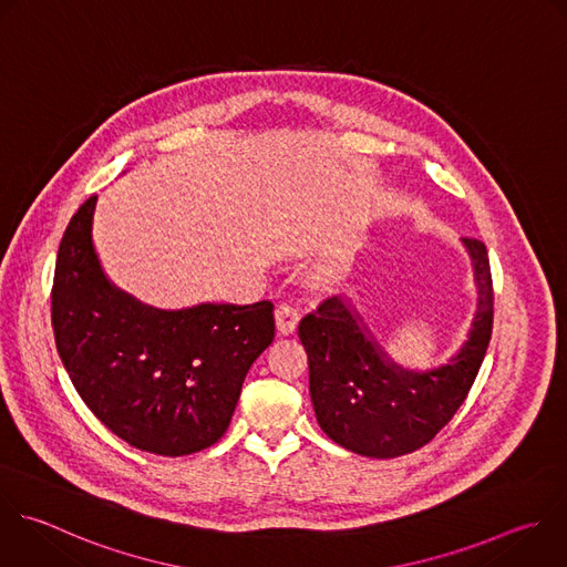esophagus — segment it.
Returning a JSON list of instances; mask_svg holds the SVG:
<instances>
[{"label":"esophagus","mask_w":567,"mask_h":567,"mask_svg":"<svg viewBox=\"0 0 567 567\" xmlns=\"http://www.w3.org/2000/svg\"><path fill=\"white\" fill-rule=\"evenodd\" d=\"M275 321H277V330H279V334H292L295 332V328H297V323H299V312L292 308V306H288V303H281L277 310H275Z\"/></svg>","instance_id":"1"}]
</instances>
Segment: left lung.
Masks as SVG:
<instances>
[{"label":"left lung","mask_w":567,"mask_h":567,"mask_svg":"<svg viewBox=\"0 0 567 567\" xmlns=\"http://www.w3.org/2000/svg\"><path fill=\"white\" fill-rule=\"evenodd\" d=\"M476 286L465 341L434 368L396 363L348 297H332L299 323L319 427L341 447L372 458L419 450L454 416L492 334V277L485 244L461 239Z\"/></svg>","instance_id":"1"}]
</instances>
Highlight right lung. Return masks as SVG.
I'll return each instance as SVG.
<instances>
[{
    "label": "right lung",
    "instance_id": "right-lung-1",
    "mask_svg": "<svg viewBox=\"0 0 567 567\" xmlns=\"http://www.w3.org/2000/svg\"><path fill=\"white\" fill-rule=\"evenodd\" d=\"M97 195L71 219L55 266L53 330L91 412L128 445L184 456L217 443L244 379L275 339L272 303L164 310L117 288L93 241Z\"/></svg>",
    "mask_w": 567,
    "mask_h": 567
}]
</instances>
